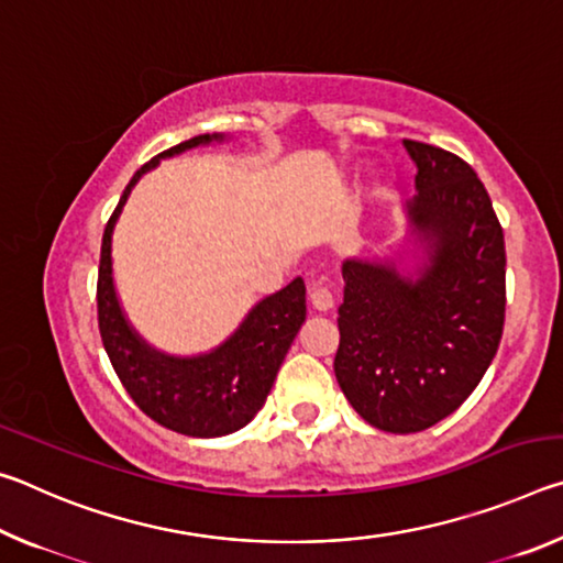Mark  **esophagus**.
<instances>
[{"label": "esophagus", "mask_w": 563, "mask_h": 563, "mask_svg": "<svg viewBox=\"0 0 563 563\" xmlns=\"http://www.w3.org/2000/svg\"><path fill=\"white\" fill-rule=\"evenodd\" d=\"M310 302H312V308L320 310V312H330L332 308H335L332 292L328 288H322V285H312V288H310Z\"/></svg>", "instance_id": "34e87169"}]
</instances>
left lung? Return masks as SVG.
I'll return each instance as SVG.
<instances>
[{"label":"left lung","mask_w":563,"mask_h":563,"mask_svg":"<svg viewBox=\"0 0 563 563\" xmlns=\"http://www.w3.org/2000/svg\"><path fill=\"white\" fill-rule=\"evenodd\" d=\"M402 144L417 166V196L405 206L409 247L342 263L335 355L347 402L393 434L427 430L474 393L507 308V253L487 188L450 151ZM409 257L413 268L402 269Z\"/></svg>","instance_id":"obj_1"}]
</instances>
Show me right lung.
Returning <instances> with one entry per match:
<instances>
[{
	"label": "right lung",
	"instance_id": "1",
	"mask_svg": "<svg viewBox=\"0 0 563 563\" xmlns=\"http://www.w3.org/2000/svg\"><path fill=\"white\" fill-rule=\"evenodd\" d=\"M225 141L223 133H203L164 151L141 166L123 190L101 241L99 263V330L113 369L141 412L166 430L186 437H223L241 430L265 405L275 375L305 322V283L295 278L268 295L243 318L221 345L201 355H168L139 335L123 312L113 285L111 238L133 186L158 166L161 158L196 146Z\"/></svg>",
	"mask_w": 563,
	"mask_h": 563
}]
</instances>
